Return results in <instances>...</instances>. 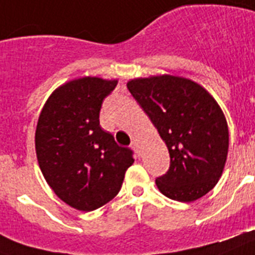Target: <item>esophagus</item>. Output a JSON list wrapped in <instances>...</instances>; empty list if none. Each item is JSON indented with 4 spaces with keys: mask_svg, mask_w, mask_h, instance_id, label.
<instances>
[{
    "mask_svg": "<svg viewBox=\"0 0 255 255\" xmlns=\"http://www.w3.org/2000/svg\"><path fill=\"white\" fill-rule=\"evenodd\" d=\"M130 147H131L132 150L135 151L136 153H139V146H138V142H135V140H134V142H131Z\"/></svg>",
    "mask_w": 255,
    "mask_h": 255,
    "instance_id": "obj_1",
    "label": "esophagus"
}]
</instances>
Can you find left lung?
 <instances>
[{"label": "left lung", "mask_w": 255, "mask_h": 255, "mask_svg": "<svg viewBox=\"0 0 255 255\" xmlns=\"http://www.w3.org/2000/svg\"><path fill=\"white\" fill-rule=\"evenodd\" d=\"M169 151L167 173L156 186L168 198L193 202L214 189L226 167L227 119L214 96L180 75L134 78L126 83Z\"/></svg>", "instance_id": "8db88e82"}]
</instances>
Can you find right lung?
I'll use <instances>...</instances> for the list:
<instances>
[{
	"mask_svg": "<svg viewBox=\"0 0 255 255\" xmlns=\"http://www.w3.org/2000/svg\"><path fill=\"white\" fill-rule=\"evenodd\" d=\"M119 79L75 78L58 86L44 104L35 131V150L44 178L54 194L79 211H94L115 198L131 150L102 129L103 99Z\"/></svg>",
	"mask_w": 255,
	"mask_h": 255,
	"instance_id": "1",
	"label": "right lung"
}]
</instances>
